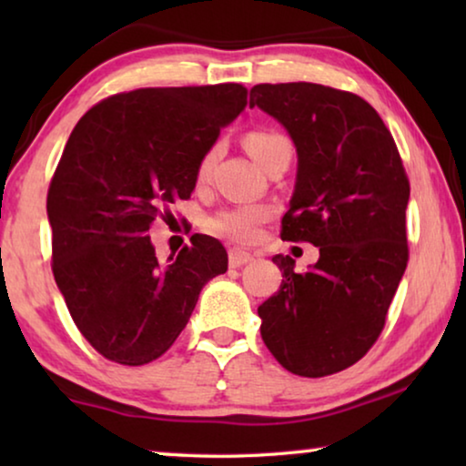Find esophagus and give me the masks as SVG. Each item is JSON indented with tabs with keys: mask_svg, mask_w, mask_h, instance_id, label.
<instances>
[{
	"mask_svg": "<svg viewBox=\"0 0 466 466\" xmlns=\"http://www.w3.org/2000/svg\"><path fill=\"white\" fill-rule=\"evenodd\" d=\"M252 261V255L247 250L242 248H232L230 252H228V263H230L232 269H236V267H242Z\"/></svg>",
	"mask_w": 466,
	"mask_h": 466,
	"instance_id": "obj_1",
	"label": "esophagus"
}]
</instances>
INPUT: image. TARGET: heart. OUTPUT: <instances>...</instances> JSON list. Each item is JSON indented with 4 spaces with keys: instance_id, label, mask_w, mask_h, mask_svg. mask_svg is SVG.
<instances>
[{
    "instance_id": "1",
    "label": "heart",
    "mask_w": 466,
    "mask_h": 466,
    "mask_svg": "<svg viewBox=\"0 0 466 466\" xmlns=\"http://www.w3.org/2000/svg\"><path fill=\"white\" fill-rule=\"evenodd\" d=\"M248 154L255 157L257 164L265 168L275 156L283 149H291V144L288 137H283L281 133L275 131H255L250 133L244 141ZM218 156V149L214 147L211 152L203 157L199 164V178H205L209 175L211 167H214V160ZM269 218V209L263 208V205H238V208H230L216 214L209 219V228L216 234L228 236V238L248 242L257 236L258 228Z\"/></svg>"
}]
</instances>
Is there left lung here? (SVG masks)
<instances>
[{
    "instance_id": "1",
    "label": "left lung",
    "mask_w": 466,
    "mask_h": 466,
    "mask_svg": "<svg viewBox=\"0 0 466 466\" xmlns=\"http://www.w3.org/2000/svg\"><path fill=\"white\" fill-rule=\"evenodd\" d=\"M258 106L294 141L298 170L281 238L319 247L296 273L278 255V294L258 306L261 337L291 374L320 378L374 345L407 267L409 180L390 131L356 94L310 82L258 84Z\"/></svg>"
}]
</instances>
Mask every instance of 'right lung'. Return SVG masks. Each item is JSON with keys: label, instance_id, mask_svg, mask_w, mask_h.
<instances>
[{"label": "right lung", "instance_id": "right-lung-1", "mask_svg": "<svg viewBox=\"0 0 466 466\" xmlns=\"http://www.w3.org/2000/svg\"><path fill=\"white\" fill-rule=\"evenodd\" d=\"M247 106L240 84L141 88L86 113L46 197L53 275L76 327L106 360L144 366L177 341L226 248L195 234L167 265L149 226L191 197L199 164Z\"/></svg>", "mask_w": 466, "mask_h": 466}]
</instances>
